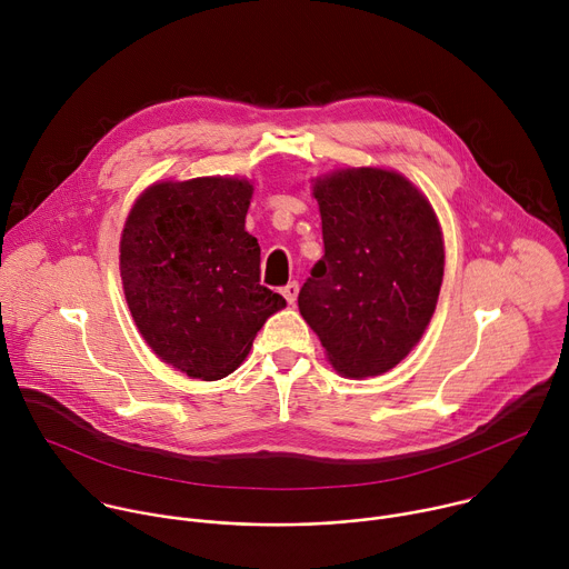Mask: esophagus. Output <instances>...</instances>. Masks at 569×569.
Here are the masks:
<instances>
[{"label": "esophagus", "mask_w": 569, "mask_h": 569, "mask_svg": "<svg viewBox=\"0 0 569 569\" xmlns=\"http://www.w3.org/2000/svg\"><path fill=\"white\" fill-rule=\"evenodd\" d=\"M281 295L286 297L288 303H295V301H297V295H299V283H297V281H290L288 286H283Z\"/></svg>", "instance_id": "esophagus-1"}]
</instances>
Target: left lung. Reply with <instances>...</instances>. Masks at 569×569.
<instances>
[{
	"label": "left lung",
	"mask_w": 569,
	"mask_h": 569,
	"mask_svg": "<svg viewBox=\"0 0 569 569\" xmlns=\"http://www.w3.org/2000/svg\"><path fill=\"white\" fill-rule=\"evenodd\" d=\"M323 257L299 312L345 378L393 369L421 342L443 283V231L428 196L385 167L317 176Z\"/></svg>",
	"instance_id": "left-lung-1"
}]
</instances>
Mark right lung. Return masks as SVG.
<instances>
[{
    "mask_svg": "<svg viewBox=\"0 0 569 569\" xmlns=\"http://www.w3.org/2000/svg\"><path fill=\"white\" fill-rule=\"evenodd\" d=\"M252 196V180L238 176L159 180L123 222L119 272L134 327L189 378L229 376L286 308L259 283L261 248L246 231Z\"/></svg>",
    "mask_w": 569,
    "mask_h": 569,
    "instance_id": "add662e5",
    "label": "right lung"
}]
</instances>
